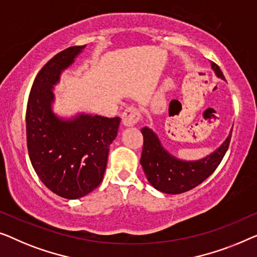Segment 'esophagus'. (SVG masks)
Here are the masks:
<instances>
[{
	"label": "esophagus",
	"instance_id": "1",
	"mask_svg": "<svg viewBox=\"0 0 257 257\" xmlns=\"http://www.w3.org/2000/svg\"><path fill=\"white\" fill-rule=\"evenodd\" d=\"M141 118V113L136 107H128L125 108L122 113V122L125 127H132L135 125Z\"/></svg>",
	"mask_w": 257,
	"mask_h": 257
}]
</instances>
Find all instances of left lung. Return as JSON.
Returning <instances> with one entry per match:
<instances>
[{
	"mask_svg": "<svg viewBox=\"0 0 257 257\" xmlns=\"http://www.w3.org/2000/svg\"><path fill=\"white\" fill-rule=\"evenodd\" d=\"M212 68L219 78L225 79L215 63H212ZM141 133L143 135L141 164L144 173L155 189L168 194L184 193L208 178L221 163L232 137L230 134L221 147L209 156L196 162H184L177 160L163 149L153 130L144 127Z\"/></svg>",
	"mask_w": 257,
	"mask_h": 257,
	"instance_id": "8db88e82",
	"label": "left lung"
}]
</instances>
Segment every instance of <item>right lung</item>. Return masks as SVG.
I'll return each instance as SVG.
<instances>
[{"instance_id": "obj_1", "label": "right lung", "mask_w": 257, "mask_h": 257, "mask_svg": "<svg viewBox=\"0 0 257 257\" xmlns=\"http://www.w3.org/2000/svg\"><path fill=\"white\" fill-rule=\"evenodd\" d=\"M84 48L65 49L42 67L29 94L25 117L28 153L36 173L49 190L66 199L84 197L102 182L121 121L85 114L64 121L52 113L53 85Z\"/></svg>"}]
</instances>
